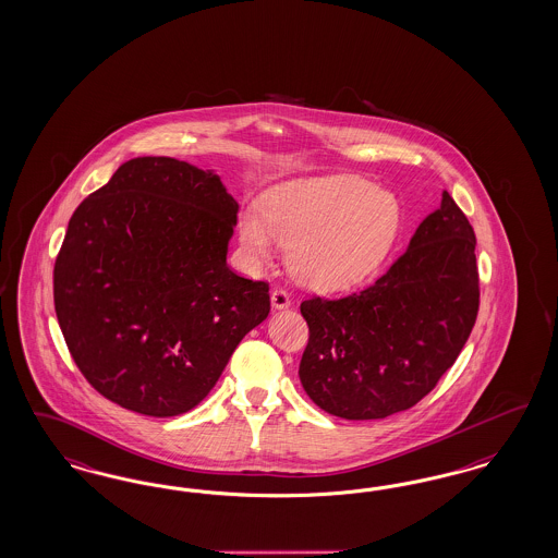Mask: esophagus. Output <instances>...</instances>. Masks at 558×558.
<instances>
[{
	"label": "esophagus",
	"instance_id": "34e87169",
	"mask_svg": "<svg viewBox=\"0 0 558 558\" xmlns=\"http://www.w3.org/2000/svg\"><path fill=\"white\" fill-rule=\"evenodd\" d=\"M271 307L287 308L290 307V294L284 289L271 290Z\"/></svg>",
	"mask_w": 558,
	"mask_h": 558
}]
</instances>
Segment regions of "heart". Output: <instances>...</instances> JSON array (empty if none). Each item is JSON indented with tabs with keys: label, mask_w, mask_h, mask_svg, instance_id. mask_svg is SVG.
<instances>
[{
	"label": "heart",
	"mask_w": 558,
	"mask_h": 558,
	"mask_svg": "<svg viewBox=\"0 0 558 558\" xmlns=\"http://www.w3.org/2000/svg\"><path fill=\"white\" fill-rule=\"evenodd\" d=\"M402 229L398 197L359 174L301 179L276 187L264 214L247 210L239 232L253 262L290 245L294 278L311 289H348L384 264Z\"/></svg>",
	"instance_id": "heart-1"
}]
</instances>
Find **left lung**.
<instances>
[{
    "mask_svg": "<svg viewBox=\"0 0 558 558\" xmlns=\"http://www.w3.org/2000/svg\"><path fill=\"white\" fill-rule=\"evenodd\" d=\"M476 234L442 192L408 250L371 287L301 303L308 342L299 377L308 398L347 421L418 404L451 368L476 324Z\"/></svg>",
    "mask_w": 558,
    "mask_h": 558,
    "instance_id": "1",
    "label": "left lung"
}]
</instances>
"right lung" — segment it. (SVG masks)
Listing matches in <instances>:
<instances>
[{
	"label": "right lung",
	"instance_id": "add662e5",
	"mask_svg": "<svg viewBox=\"0 0 558 558\" xmlns=\"http://www.w3.org/2000/svg\"><path fill=\"white\" fill-rule=\"evenodd\" d=\"M236 211L218 174L169 156L123 162L77 206L53 301L100 396L146 416L183 414L268 317V282L227 266Z\"/></svg>",
	"mask_w": 558,
	"mask_h": 558
}]
</instances>
